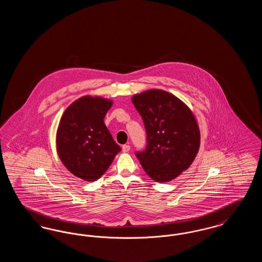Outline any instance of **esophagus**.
Listing matches in <instances>:
<instances>
[{
	"mask_svg": "<svg viewBox=\"0 0 262 262\" xmlns=\"http://www.w3.org/2000/svg\"><path fill=\"white\" fill-rule=\"evenodd\" d=\"M122 149H123V152H128L130 149V146L128 144H125V145H123Z\"/></svg>",
	"mask_w": 262,
	"mask_h": 262,
	"instance_id": "1",
	"label": "esophagus"
}]
</instances>
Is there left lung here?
I'll use <instances>...</instances> for the list:
<instances>
[{"mask_svg": "<svg viewBox=\"0 0 262 262\" xmlns=\"http://www.w3.org/2000/svg\"><path fill=\"white\" fill-rule=\"evenodd\" d=\"M132 101L147 135V145L136 153L137 159L155 182L174 180L191 165L200 149L195 117L183 101L160 89L136 94Z\"/></svg>", "mask_w": 262, "mask_h": 262, "instance_id": "1", "label": "left lung"}]
</instances>
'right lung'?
Masks as SVG:
<instances>
[{
    "label": "right lung",
    "instance_id": "obj_1",
    "mask_svg": "<svg viewBox=\"0 0 262 262\" xmlns=\"http://www.w3.org/2000/svg\"><path fill=\"white\" fill-rule=\"evenodd\" d=\"M112 105L111 100L88 95L75 100L62 114L57 152L64 167L81 180H98L121 151L104 124Z\"/></svg>",
    "mask_w": 262,
    "mask_h": 262
}]
</instances>
